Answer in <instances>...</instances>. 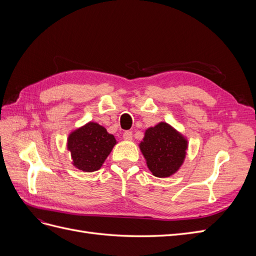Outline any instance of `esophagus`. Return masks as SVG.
<instances>
[{"label":"esophagus","instance_id":"esophagus-1","mask_svg":"<svg viewBox=\"0 0 256 256\" xmlns=\"http://www.w3.org/2000/svg\"><path fill=\"white\" fill-rule=\"evenodd\" d=\"M122 138H124V140H126V141L131 140V138H132V131H125V132L122 134Z\"/></svg>","mask_w":256,"mask_h":256}]
</instances>
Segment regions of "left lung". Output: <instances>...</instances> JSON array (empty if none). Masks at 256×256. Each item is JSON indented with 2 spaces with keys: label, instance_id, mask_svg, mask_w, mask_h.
I'll list each match as a JSON object with an SVG mask.
<instances>
[{
  "label": "left lung",
  "instance_id": "1",
  "mask_svg": "<svg viewBox=\"0 0 256 256\" xmlns=\"http://www.w3.org/2000/svg\"><path fill=\"white\" fill-rule=\"evenodd\" d=\"M187 147V140L166 122L147 129L140 144L147 166L156 177L174 174L182 164Z\"/></svg>",
  "mask_w": 256,
  "mask_h": 256
}]
</instances>
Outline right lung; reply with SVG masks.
<instances>
[{
	"label": "right lung",
	"instance_id": "add662e5",
	"mask_svg": "<svg viewBox=\"0 0 256 256\" xmlns=\"http://www.w3.org/2000/svg\"><path fill=\"white\" fill-rule=\"evenodd\" d=\"M116 140L113 134L97 122H90L68 136L67 148L72 154V164L84 172H94L102 168Z\"/></svg>",
	"mask_w": 256,
	"mask_h": 256
}]
</instances>
